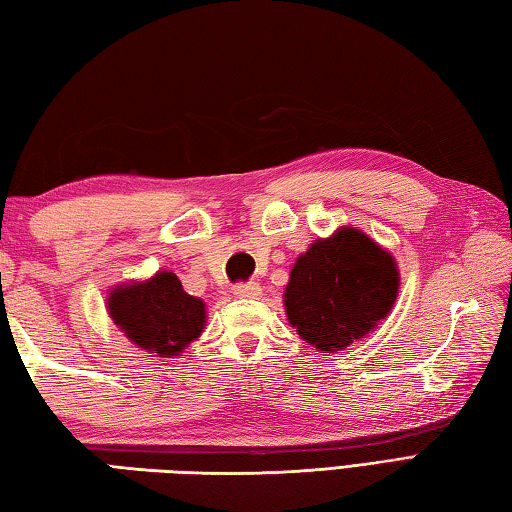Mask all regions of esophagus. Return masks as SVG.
<instances>
[{"mask_svg":"<svg viewBox=\"0 0 512 512\" xmlns=\"http://www.w3.org/2000/svg\"><path fill=\"white\" fill-rule=\"evenodd\" d=\"M235 293L237 297H241V300H257L259 295H262V286H259L257 282H248V284H237L235 286Z\"/></svg>","mask_w":512,"mask_h":512,"instance_id":"34e87169","label":"esophagus"}]
</instances>
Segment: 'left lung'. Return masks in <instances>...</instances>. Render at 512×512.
<instances>
[{"label": "left lung", "instance_id": "left-lung-1", "mask_svg": "<svg viewBox=\"0 0 512 512\" xmlns=\"http://www.w3.org/2000/svg\"><path fill=\"white\" fill-rule=\"evenodd\" d=\"M401 271L394 255L351 226L315 239L284 288L286 320L320 353L367 338L394 309Z\"/></svg>", "mask_w": 512, "mask_h": 512}]
</instances>
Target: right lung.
Returning a JSON list of instances; mask_svg holds the SVG:
<instances>
[{
	"label": "right lung",
	"instance_id": "add662e5",
	"mask_svg": "<svg viewBox=\"0 0 512 512\" xmlns=\"http://www.w3.org/2000/svg\"><path fill=\"white\" fill-rule=\"evenodd\" d=\"M107 313L132 345L159 358L181 356L208 320L206 302L185 293L172 271L114 286L107 295Z\"/></svg>",
	"mask_w": 512,
	"mask_h": 512
}]
</instances>
